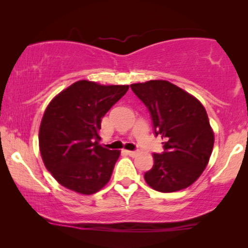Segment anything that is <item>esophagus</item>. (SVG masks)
<instances>
[{
  "instance_id": "obj_1",
  "label": "esophagus",
  "mask_w": 248,
  "mask_h": 248,
  "mask_svg": "<svg viewBox=\"0 0 248 248\" xmlns=\"http://www.w3.org/2000/svg\"><path fill=\"white\" fill-rule=\"evenodd\" d=\"M126 154L130 155V157H135V155H138V151H131V150H127Z\"/></svg>"
}]
</instances>
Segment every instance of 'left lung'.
I'll list each match as a JSON object with an SVG mask.
<instances>
[{"label": "left lung", "mask_w": 248, "mask_h": 248, "mask_svg": "<svg viewBox=\"0 0 248 248\" xmlns=\"http://www.w3.org/2000/svg\"><path fill=\"white\" fill-rule=\"evenodd\" d=\"M150 113L155 137L164 151L154 154V166L144 174L149 186L171 193L188 187L200 177L212 154L215 135L203 105L165 80L131 84Z\"/></svg>", "instance_id": "1"}]
</instances>
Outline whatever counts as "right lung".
I'll list each match as a JSON object with an SVG mask.
<instances>
[{"instance_id": "obj_1", "label": "right lung", "mask_w": 248, "mask_h": 248, "mask_svg": "<svg viewBox=\"0 0 248 248\" xmlns=\"http://www.w3.org/2000/svg\"><path fill=\"white\" fill-rule=\"evenodd\" d=\"M128 86L81 80L47 106L39 128V150L47 170L64 187L93 194L109 182L120 151L99 144L101 118Z\"/></svg>"}]
</instances>
